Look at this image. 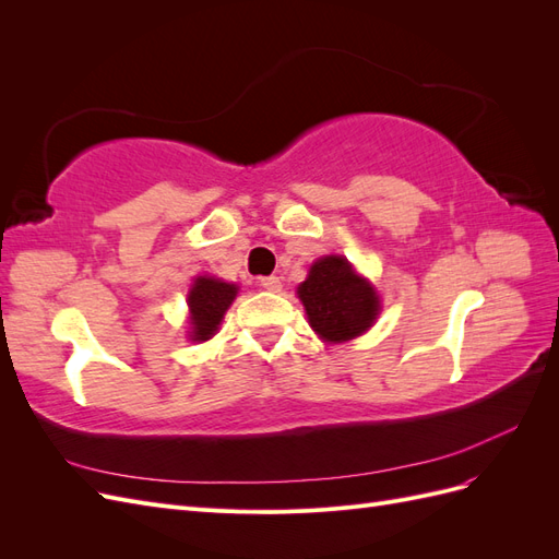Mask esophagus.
<instances>
[{
  "instance_id": "34e87169",
  "label": "esophagus",
  "mask_w": 559,
  "mask_h": 559,
  "mask_svg": "<svg viewBox=\"0 0 559 559\" xmlns=\"http://www.w3.org/2000/svg\"><path fill=\"white\" fill-rule=\"evenodd\" d=\"M259 286H261L263 292H273V294L282 292V282H280V277H275V275H270V277H259Z\"/></svg>"
}]
</instances>
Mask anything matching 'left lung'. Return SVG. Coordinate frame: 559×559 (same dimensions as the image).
<instances>
[{"label":"left lung","mask_w":559,"mask_h":559,"mask_svg":"<svg viewBox=\"0 0 559 559\" xmlns=\"http://www.w3.org/2000/svg\"><path fill=\"white\" fill-rule=\"evenodd\" d=\"M310 326L329 343H343L361 335L373 324L380 300L373 286L354 273L347 259L326 257L310 267L298 286Z\"/></svg>","instance_id":"1"}]
</instances>
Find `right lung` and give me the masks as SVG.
Returning <instances> with one entry per match:
<instances>
[{
	"instance_id": "right-lung-1",
	"label": "right lung",
	"mask_w": 559,
	"mask_h": 559,
	"mask_svg": "<svg viewBox=\"0 0 559 559\" xmlns=\"http://www.w3.org/2000/svg\"><path fill=\"white\" fill-rule=\"evenodd\" d=\"M238 296V286L212 280L198 277L189 292V310H191V341H210L222 324L224 312Z\"/></svg>"
}]
</instances>
